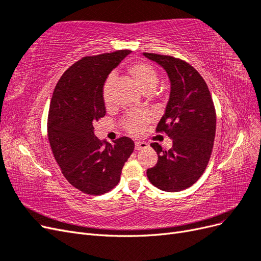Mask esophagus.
Segmentation results:
<instances>
[{"mask_svg":"<svg viewBox=\"0 0 261 261\" xmlns=\"http://www.w3.org/2000/svg\"><path fill=\"white\" fill-rule=\"evenodd\" d=\"M148 147H149V145L147 143H145V141H136V143H135V149L136 150L146 149Z\"/></svg>","mask_w":261,"mask_h":261,"instance_id":"esophagus-1","label":"esophagus"}]
</instances>
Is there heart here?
<instances>
[{"mask_svg":"<svg viewBox=\"0 0 261 261\" xmlns=\"http://www.w3.org/2000/svg\"><path fill=\"white\" fill-rule=\"evenodd\" d=\"M127 72L132 76L134 82L144 93H151L159 84V74L155 68L145 62H136L127 66ZM110 77L103 88V100L106 105L110 103ZM149 121L147 114L143 112H129L122 120V127L130 135L137 136L144 132Z\"/></svg>","mask_w":261,"mask_h":261,"instance_id":"heart-1","label":"heart"}]
</instances>
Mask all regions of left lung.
I'll list each match as a JSON object with an SVG mask.
<instances>
[{
	"label": "left lung",
	"mask_w": 261,
	"mask_h": 261,
	"mask_svg": "<svg viewBox=\"0 0 261 261\" xmlns=\"http://www.w3.org/2000/svg\"><path fill=\"white\" fill-rule=\"evenodd\" d=\"M145 57L160 64L170 77L171 93L156 133L172 138L173 147L151 146L158 154L147 170L150 183L165 192H179L195 184L209 163L216 136L217 114L208 86L187 62L156 53Z\"/></svg>",
	"instance_id": "8db88e82"
}]
</instances>
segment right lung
<instances>
[{
    "label": "right lung",
    "mask_w": 261,
    "mask_h": 261,
    "mask_svg": "<svg viewBox=\"0 0 261 261\" xmlns=\"http://www.w3.org/2000/svg\"><path fill=\"white\" fill-rule=\"evenodd\" d=\"M129 50L89 55L77 61L55 86L48 116L53 155L68 183L85 194L102 195L120 181L135 144L120 137L113 144L94 136L93 124L107 113L103 86Z\"/></svg>",
    "instance_id": "obj_1"
}]
</instances>
